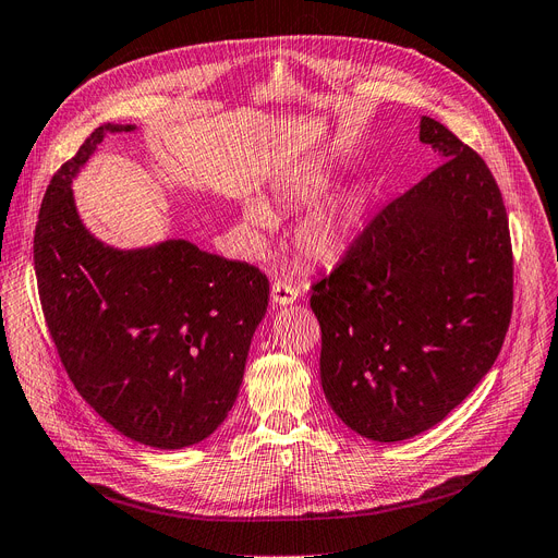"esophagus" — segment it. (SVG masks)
<instances>
[{
	"label": "esophagus",
	"mask_w": 558,
	"mask_h": 558,
	"mask_svg": "<svg viewBox=\"0 0 558 558\" xmlns=\"http://www.w3.org/2000/svg\"><path fill=\"white\" fill-rule=\"evenodd\" d=\"M298 298H300L298 286H293L286 279H275V283H272V302L275 304L286 306V304H293Z\"/></svg>",
	"instance_id": "obj_1"
}]
</instances>
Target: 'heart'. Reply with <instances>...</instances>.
Listing matches in <instances>:
<instances>
[{"label": "heart", "instance_id": "obj_1", "mask_svg": "<svg viewBox=\"0 0 558 558\" xmlns=\"http://www.w3.org/2000/svg\"><path fill=\"white\" fill-rule=\"evenodd\" d=\"M331 172L329 168L315 163L295 174H290L275 197L283 206H311L329 191ZM367 195L363 189H348L317 206L308 218H304L295 233L293 243L298 252L313 263H331L348 252L356 231L363 225ZM245 216L256 227H270L272 214L258 202L245 206Z\"/></svg>", "mask_w": 558, "mask_h": 558}]
</instances>
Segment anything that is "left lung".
<instances>
[{"label": "left lung", "mask_w": 558, "mask_h": 558, "mask_svg": "<svg viewBox=\"0 0 558 558\" xmlns=\"http://www.w3.org/2000/svg\"><path fill=\"white\" fill-rule=\"evenodd\" d=\"M440 166L392 199L311 286L320 379L356 434L432 429L493 367L513 311L509 218L484 158L422 116Z\"/></svg>", "instance_id": "obj_1"}]
</instances>
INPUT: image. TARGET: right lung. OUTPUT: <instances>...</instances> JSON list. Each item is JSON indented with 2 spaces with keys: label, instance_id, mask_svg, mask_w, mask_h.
Returning <instances> with one entry per match:
<instances>
[{
  "label": "right lung",
  "instance_id": "add662e5",
  "mask_svg": "<svg viewBox=\"0 0 558 558\" xmlns=\"http://www.w3.org/2000/svg\"><path fill=\"white\" fill-rule=\"evenodd\" d=\"M51 177L34 235L45 323L78 395L126 438L181 449L214 434L243 384L270 283L189 241L113 250L78 220L70 183L106 131Z\"/></svg>",
  "mask_w": 558,
  "mask_h": 558
}]
</instances>
